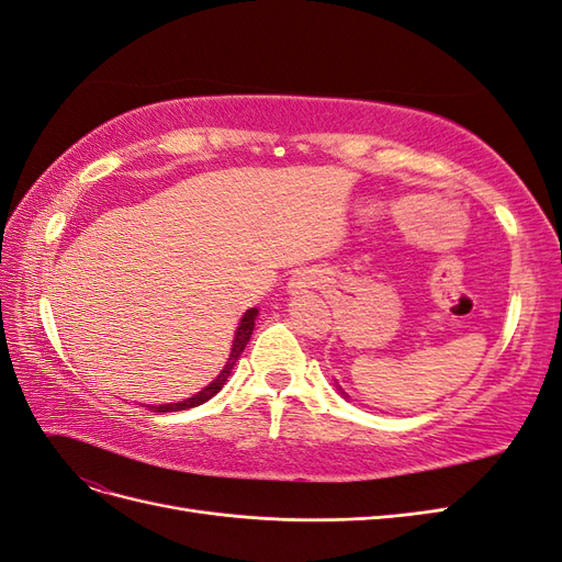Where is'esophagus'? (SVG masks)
Instances as JSON below:
<instances>
[{"label":"esophagus","instance_id":"esophagus-1","mask_svg":"<svg viewBox=\"0 0 562 562\" xmlns=\"http://www.w3.org/2000/svg\"><path fill=\"white\" fill-rule=\"evenodd\" d=\"M314 281H312V277L310 274H300V277H295L293 281H291V293H300V291H305V288H310Z\"/></svg>","mask_w":562,"mask_h":562}]
</instances>
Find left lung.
Returning a JSON list of instances; mask_svg holds the SVG:
<instances>
[{
    "label": "left lung",
    "instance_id": "left-lung-1",
    "mask_svg": "<svg viewBox=\"0 0 562 562\" xmlns=\"http://www.w3.org/2000/svg\"><path fill=\"white\" fill-rule=\"evenodd\" d=\"M342 394H345V392H342Z\"/></svg>",
    "mask_w": 562,
    "mask_h": 562
}]
</instances>
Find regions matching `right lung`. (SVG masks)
Here are the masks:
<instances>
[{"mask_svg":"<svg viewBox=\"0 0 562 562\" xmlns=\"http://www.w3.org/2000/svg\"><path fill=\"white\" fill-rule=\"evenodd\" d=\"M255 318H257V310H255V307H250V310L244 314V318H240V324H238V328H236V338H234V345H232V355H229V359H226L224 369L220 371V375L215 378V381H212L207 387H203L199 394H193V397H189V400H184V402H177V404H160V406H150V412H156V414H168V412H184V408L199 406V404L207 402L210 397H215V394H217V392L224 387L226 378H229L232 369L236 367V361H238L240 352L246 350V345H248V340H250V336H252V328H255Z\"/></svg>","mask_w":562,"mask_h":562,"instance_id":"obj_1","label":"right lung"}]
</instances>
